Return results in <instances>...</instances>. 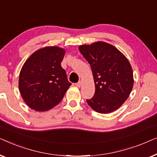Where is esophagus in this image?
<instances>
[{
	"instance_id": "obj_1",
	"label": "esophagus",
	"mask_w": 157,
	"mask_h": 157,
	"mask_svg": "<svg viewBox=\"0 0 157 157\" xmlns=\"http://www.w3.org/2000/svg\"><path fill=\"white\" fill-rule=\"evenodd\" d=\"M76 85L77 87H81V85H82V81H78V83H76Z\"/></svg>"
}]
</instances>
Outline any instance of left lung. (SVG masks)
<instances>
[{"instance_id": "left-lung-1", "label": "left lung", "mask_w": 157, "mask_h": 157, "mask_svg": "<svg viewBox=\"0 0 157 157\" xmlns=\"http://www.w3.org/2000/svg\"><path fill=\"white\" fill-rule=\"evenodd\" d=\"M78 49L91 66L95 94L87 104L94 111L109 113L119 109L129 96L134 86L132 66L113 45L104 41L81 45Z\"/></svg>"}]
</instances>
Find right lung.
Listing matches in <instances>:
<instances>
[{"mask_svg":"<svg viewBox=\"0 0 157 157\" xmlns=\"http://www.w3.org/2000/svg\"><path fill=\"white\" fill-rule=\"evenodd\" d=\"M66 51L59 46H46L30 56L21 68L18 87L28 106L46 111L59 104L71 85L61 67Z\"/></svg>","mask_w":157,"mask_h":157,"instance_id":"right-lung-1","label":"right lung"}]
</instances>
